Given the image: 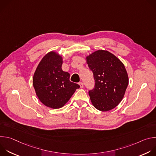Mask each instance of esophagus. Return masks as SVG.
Segmentation results:
<instances>
[{
    "instance_id": "obj_1",
    "label": "esophagus",
    "mask_w": 156,
    "mask_h": 156,
    "mask_svg": "<svg viewBox=\"0 0 156 156\" xmlns=\"http://www.w3.org/2000/svg\"><path fill=\"white\" fill-rule=\"evenodd\" d=\"M79 84H80V87H83V86H84V84H83V83H82V82H80L79 83Z\"/></svg>"
}]
</instances>
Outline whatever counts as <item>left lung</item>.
Masks as SVG:
<instances>
[{"mask_svg":"<svg viewBox=\"0 0 156 156\" xmlns=\"http://www.w3.org/2000/svg\"><path fill=\"white\" fill-rule=\"evenodd\" d=\"M93 73L94 87L89 91L93 105L99 110L108 111L122 100L128 84V76L123 63L107 51L98 50L86 57Z\"/></svg>","mask_w":156,"mask_h":156,"instance_id":"obj_1","label":"left lung"}]
</instances>
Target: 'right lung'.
Returning <instances> with one entry per match:
<instances>
[{
  "label": "right lung",
  "instance_id": "add662e5",
  "mask_svg": "<svg viewBox=\"0 0 156 156\" xmlns=\"http://www.w3.org/2000/svg\"><path fill=\"white\" fill-rule=\"evenodd\" d=\"M62 57L50 52L39 62L34 72L33 83L40 101L52 108L62 107L80 85L70 81V74L62 69Z\"/></svg>",
  "mask_w": 156,
  "mask_h": 156
}]
</instances>
